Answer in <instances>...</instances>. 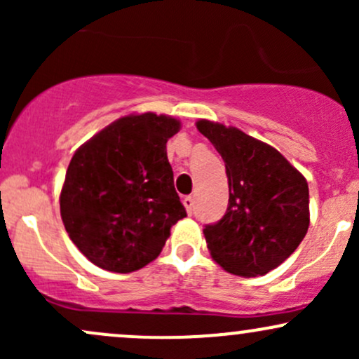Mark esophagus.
I'll return each instance as SVG.
<instances>
[{"label":"esophagus","mask_w":359,"mask_h":359,"mask_svg":"<svg viewBox=\"0 0 359 359\" xmlns=\"http://www.w3.org/2000/svg\"><path fill=\"white\" fill-rule=\"evenodd\" d=\"M182 204L185 205V211H187V214H192L194 212V199H192L191 196L184 197Z\"/></svg>","instance_id":"1"}]
</instances>
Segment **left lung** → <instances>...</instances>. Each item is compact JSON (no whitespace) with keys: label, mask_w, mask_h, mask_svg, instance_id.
<instances>
[{"label":"left lung","mask_w":359,"mask_h":359,"mask_svg":"<svg viewBox=\"0 0 359 359\" xmlns=\"http://www.w3.org/2000/svg\"><path fill=\"white\" fill-rule=\"evenodd\" d=\"M197 130L224 160L226 214L204 226L211 257L226 271L257 277L277 269L309 229V185L273 147L233 126L201 119Z\"/></svg>","instance_id":"left-lung-1"}]
</instances>
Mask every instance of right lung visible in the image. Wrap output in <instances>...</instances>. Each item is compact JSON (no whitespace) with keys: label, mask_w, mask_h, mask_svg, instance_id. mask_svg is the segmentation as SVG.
Masks as SVG:
<instances>
[{"label":"right lung","mask_w":359,"mask_h":359,"mask_svg":"<svg viewBox=\"0 0 359 359\" xmlns=\"http://www.w3.org/2000/svg\"><path fill=\"white\" fill-rule=\"evenodd\" d=\"M179 119L123 116L77 148L60 192L65 231L100 269L130 273L158 257L187 216L174 187L167 142Z\"/></svg>","instance_id":"obj_1"}]
</instances>
